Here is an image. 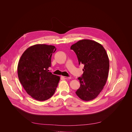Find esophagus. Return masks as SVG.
<instances>
[{
  "mask_svg": "<svg viewBox=\"0 0 132 132\" xmlns=\"http://www.w3.org/2000/svg\"><path fill=\"white\" fill-rule=\"evenodd\" d=\"M63 79H71V77H65V76H62V77Z\"/></svg>",
  "mask_w": 132,
  "mask_h": 132,
  "instance_id": "obj_1",
  "label": "esophagus"
}]
</instances>
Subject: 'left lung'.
Here are the masks:
<instances>
[{
  "label": "left lung",
  "mask_w": 132,
  "mask_h": 132,
  "mask_svg": "<svg viewBox=\"0 0 132 132\" xmlns=\"http://www.w3.org/2000/svg\"><path fill=\"white\" fill-rule=\"evenodd\" d=\"M79 64L84 65L83 74L78 79L80 87L76 94L81 100L89 101L100 94L106 84L109 69V60L103 46L90 39L80 40L72 45Z\"/></svg>",
  "instance_id": "1"
}]
</instances>
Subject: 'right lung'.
I'll return each mask as SVG.
<instances>
[{"label": "right lung", "instance_id": "right-lung-1", "mask_svg": "<svg viewBox=\"0 0 132 132\" xmlns=\"http://www.w3.org/2000/svg\"><path fill=\"white\" fill-rule=\"evenodd\" d=\"M56 50L52 45H35L28 48L19 60V81L26 93L39 101H46L54 94L60 80L59 76L48 70Z\"/></svg>", "mask_w": 132, "mask_h": 132}]
</instances>
